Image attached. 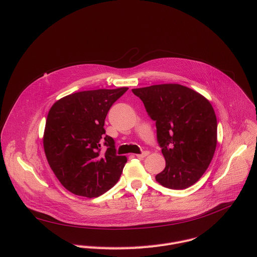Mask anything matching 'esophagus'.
I'll return each instance as SVG.
<instances>
[{
	"label": "esophagus",
	"mask_w": 257,
	"mask_h": 257,
	"mask_svg": "<svg viewBox=\"0 0 257 257\" xmlns=\"http://www.w3.org/2000/svg\"><path fill=\"white\" fill-rule=\"evenodd\" d=\"M149 155H150V152H149V151H144V152H142L141 154L136 155V157H137V158H145V157H148Z\"/></svg>",
	"instance_id": "esophagus-1"
}]
</instances>
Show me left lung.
Segmentation results:
<instances>
[{"mask_svg": "<svg viewBox=\"0 0 257 257\" xmlns=\"http://www.w3.org/2000/svg\"><path fill=\"white\" fill-rule=\"evenodd\" d=\"M152 120L166 160L156 176L161 185L175 190L196 183L208 168L216 146V117L210 102L191 88L159 84L135 88Z\"/></svg>", "mask_w": 257, "mask_h": 257, "instance_id": "8db88e82", "label": "left lung"}]
</instances>
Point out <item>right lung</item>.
<instances>
[{
  "label": "right lung",
  "mask_w": 257,
  "mask_h": 257,
  "mask_svg": "<svg viewBox=\"0 0 257 257\" xmlns=\"http://www.w3.org/2000/svg\"><path fill=\"white\" fill-rule=\"evenodd\" d=\"M127 87L86 90L69 94L51 107L44 149L61 184L88 198L111 189L123 172L126 157L117 156L115 140L105 135L104 119ZM107 148L101 152L102 145Z\"/></svg>",
  "instance_id": "1"
}]
</instances>
